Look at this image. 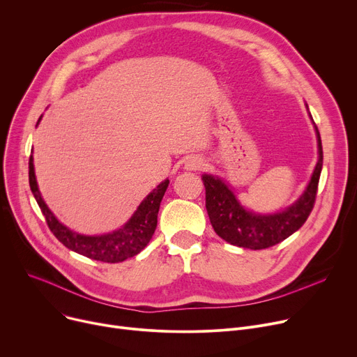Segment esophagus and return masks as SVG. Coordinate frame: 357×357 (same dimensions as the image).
Here are the masks:
<instances>
[{"mask_svg":"<svg viewBox=\"0 0 357 357\" xmlns=\"http://www.w3.org/2000/svg\"><path fill=\"white\" fill-rule=\"evenodd\" d=\"M202 166H204V162H202V159L198 158V156L189 158V159L186 160V163H185V168H186L188 171H198V169L202 168Z\"/></svg>","mask_w":357,"mask_h":357,"instance_id":"esophagus-1","label":"esophagus"}]
</instances>
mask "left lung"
I'll use <instances>...</instances> for the list:
<instances>
[{"instance_id": "1", "label": "left lung", "mask_w": 357, "mask_h": 357, "mask_svg": "<svg viewBox=\"0 0 357 357\" xmlns=\"http://www.w3.org/2000/svg\"><path fill=\"white\" fill-rule=\"evenodd\" d=\"M317 130V128H316ZM319 137V162L301 198L286 211L274 215H257L244 209L228 186L218 178L204 175L206 211L212 228L227 243L250 250H264L284 241L294 234L310 215L317 195L323 166V148Z\"/></svg>"}]
</instances>
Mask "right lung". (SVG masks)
Returning <instances> with one entry per match:
<instances>
[{
    "label": "right lung",
    "instance_id": "right-lung-1",
    "mask_svg": "<svg viewBox=\"0 0 357 357\" xmlns=\"http://www.w3.org/2000/svg\"><path fill=\"white\" fill-rule=\"evenodd\" d=\"M29 181L31 192L43 212L45 222L56 238L68 250L91 259L103 261V263H122V261L139 254L149 244L156 229L160 201L169 185L168 179L158 185V188L153 189L145 201L139 205L129 222L121 229L100 236H84L61 225L44 204L34 175L33 156L29 160Z\"/></svg>",
    "mask_w": 357,
    "mask_h": 357
}]
</instances>
